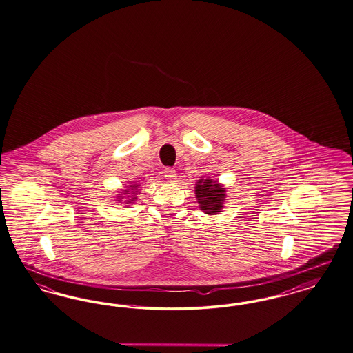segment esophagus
Segmentation results:
<instances>
[{
	"label": "esophagus",
	"mask_w": 353,
	"mask_h": 353,
	"mask_svg": "<svg viewBox=\"0 0 353 353\" xmlns=\"http://www.w3.org/2000/svg\"><path fill=\"white\" fill-rule=\"evenodd\" d=\"M163 173H164V177L167 180H170V181H174L176 177H177V173H176V170H173V168H165Z\"/></svg>",
	"instance_id": "obj_1"
}]
</instances>
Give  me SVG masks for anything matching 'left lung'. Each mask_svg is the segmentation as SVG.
<instances>
[{
	"instance_id": "left-lung-1",
	"label": "left lung",
	"mask_w": 353,
	"mask_h": 353,
	"mask_svg": "<svg viewBox=\"0 0 353 353\" xmlns=\"http://www.w3.org/2000/svg\"><path fill=\"white\" fill-rule=\"evenodd\" d=\"M195 196L199 208L205 214L218 215L225 199V188L210 177L201 179L195 183Z\"/></svg>"
}]
</instances>
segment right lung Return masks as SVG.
Returning a JSON list of instances; mask_svg holds the SVG:
<instances>
[{"label":"right lung","instance_id":"obj_1","mask_svg":"<svg viewBox=\"0 0 353 353\" xmlns=\"http://www.w3.org/2000/svg\"><path fill=\"white\" fill-rule=\"evenodd\" d=\"M141 185L139 183H134V185H129V188L126 189V190H123L125 193L123 195H128V198H126V201L123 202V203H126L128 206H130L132 203H134V201L137 199V194H138V188H139ZM123 195L119 194V202H121L122 199H123Z\"/></svg>","mask_w":353,"mask_h":353}]
</instances>
